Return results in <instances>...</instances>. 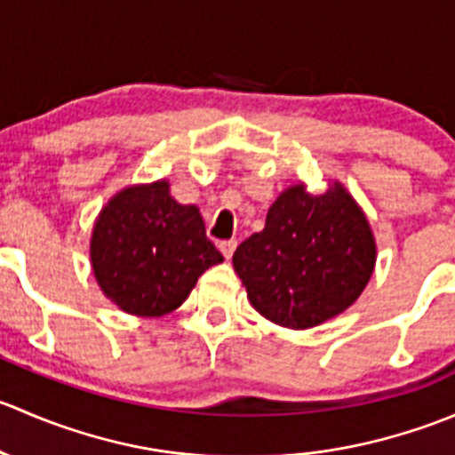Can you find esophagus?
<instances>
[{"label": "esophagus", "instance_id": "34e87169", "mask_svg": "<svg viewBox=\"0 0 455 455\" xmlns=\"http://www.w3.org/2000/svg\"><path fill=\"white\" fill-rule=\"evenodd\" d=\"M235 246H237L235 240H224V242H220V251H222V255L227 257V259L233 255V251H235Z\"/></svg>", "mask_w": 455, "mask_h": 455}]
</instances>
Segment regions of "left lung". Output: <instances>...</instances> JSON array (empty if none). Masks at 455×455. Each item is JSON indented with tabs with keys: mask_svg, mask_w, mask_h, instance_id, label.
<instances>
[{
	"mask_svg": "<svg viewBox=\"0 0 455 455\" xmlns=\"http://www.w3.org/2000/svg\"><path fill=\"white\" fill-rule=\"evenodd\" d=\"M371 228L352 196L334 185L323 196L297 185L246 237L233 266L253 308L283 328H313L356 301L374 270Z\"/></svg>",
	"mask_w": 455,
	"mask_h": 455,
	"instance_id": "obj_1",
	"label": "left lung"
}]
</instances>
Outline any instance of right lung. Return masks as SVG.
I'll return each instance as SVG.
<instances>
[{
  "instance_id": "1",
  "label": "right lung",
  "mask_w": 455,
  "mask_h": 455,
  "mask_svg": "<svg viewBox=\"0 0 455 455\" xmlns=\"http://www.w3.org/2000/svg\"><path fill=\"white\" fill-rule=\"evenodd\" d=\"M90 255L105 295L140 316L176 310L200 275L224 259L206 237L198 206L178 204L164 180L109 200L94 224Z\"/></svg>"
}]
</instances>
